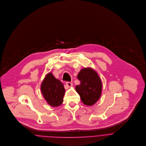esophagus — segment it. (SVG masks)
Here are the masks:
<instances>
[{"mask_svg":"<svg viewBox=\"0 0 146 146\" xmlns=\"http://www.w3.org/2000/svg\"><path fill=\"white\" fill-rule=\"evenodd\" d=\"M66 84H67V86L68 87H72V86H73L72 83H71V82H67V83H66Z\"/></svg>","mask_w":146,"mask_h":146,"instance_id":"esophagus-1","label":"esophagus"}]
</instances>
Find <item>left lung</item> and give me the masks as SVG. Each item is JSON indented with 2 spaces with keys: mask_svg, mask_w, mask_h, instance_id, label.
I'll list each match as a JSON object with an SVG mask.
<instances>
[{
  "mask_svg": "<svg viewBox=\"0 0 146 146\" xmlns=\"http://www.w3.org/2000/svg\"><path fill=\"white\" fill-rule=\"evenodd\" d=\"M77 78L80 84L76 86L75 90L81 101L86 105H93L101 96L102 84L100 76L92 68L86 67L80 71Z\"/></svg>",
  "mask_w": 146,
  "mask_h": 146,
  "instance_id": "left-lung-1",
  "label": "left lung"
}]
</instances>
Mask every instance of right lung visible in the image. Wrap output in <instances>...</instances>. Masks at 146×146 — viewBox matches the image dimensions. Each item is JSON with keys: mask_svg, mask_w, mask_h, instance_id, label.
Here are the masks:
<instances>
[{"mask_svg": "<svg viewBox=\"0 0 146 146\" xmlns=\"http://www.w3.org/2000/svg\"><path fill=\"white\" fill-rule=\"evenodd\" d=\"M41 92L47 104L52 107L59 106L63 102L65 94L64 85L54 77L52 72L48 73L43 79Z\"/></svg>", "mask_w": 146, "mask_h": 146, "instance_id": "add662e5", "label": "right lung"}]
</instances>
